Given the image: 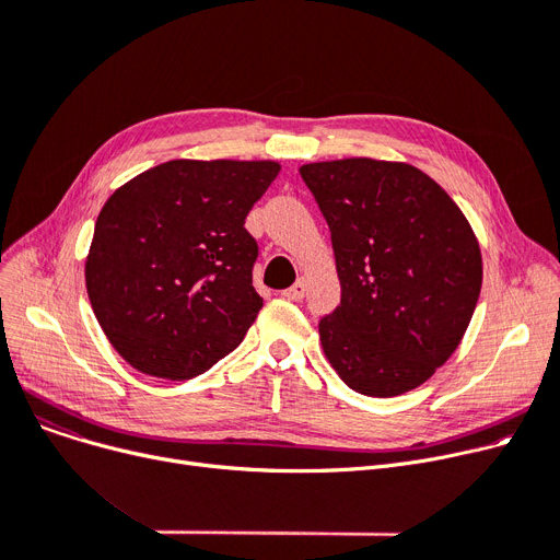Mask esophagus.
Listing matches in <instances>:
<instances>
[{"label": "esophagus", "instance_id": "1", "mask_svg": "<svg viewBox=\"0 0 560 560\" xmlns=\"http://www.w3.org/2000/svg\"><path fill=\"white\" fill-rule=\"evenodd\" d=\"M304 292H306V281L300 279L295 285L283 290V298L290 300V302H302L304 300Z\"/></svg>", "mask_w": 560, "mask_h": 560}]
</instances>
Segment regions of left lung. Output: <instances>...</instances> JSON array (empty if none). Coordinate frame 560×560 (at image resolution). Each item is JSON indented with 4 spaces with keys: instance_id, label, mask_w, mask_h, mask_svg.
I'll use <instances>...</instances> for the list:
<instances>
[{
    "instance_id": "left-lung-1",
    "label": "left lung",
    "mask_w": 560,
    "mask_h": 560,
    "mask_svg": "<svg viewBox=\"0 0 560 560\" xmlns=\"http://www.w3.org/2000/svg\"><path fill=\"white\" fill-rule=\"evenodd\" d=\"M300 174L325 215L340 306L322 349L361 395L422 386L458 347L481 292V249L454 199L408 163L342 159Z\"/></svg>"
}]
</instances>
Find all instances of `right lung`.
Returning a JSON list of instances; mask_svg holds the SVG:
<instances>
[{
	"label": "right lung",
	"instance_id": "right-lung-1",
	"mask_svg": "<svg viewBox=\"0 0 560 560\" xmlns=\"http://www.w3.org/2000/svg\"><path fill=\"white\" fill-rule=\"evenodd\" d=\"M275 161H167L117 188L97 218L85 288L131 368L184 381L238 347L262 298L245 229Z\"/></svg>",
	"mask_w": 560,
	"mask_h": 560
}]
</instances>
